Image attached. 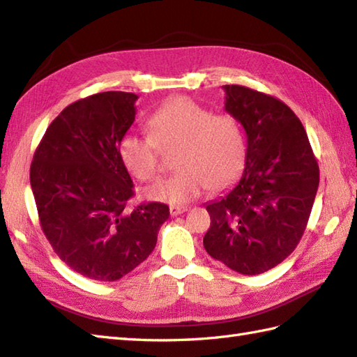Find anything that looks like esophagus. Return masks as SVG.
<instances>
[{"mask_svg":"<svg viewBox=\"0 0 357 357\" xmlns=\"http://www.w3.org/2000/svg\"><path fill=\"white\" fill-rule=\"evenodd\" d=\"M187 211V207H178V206H170V215L172 216H178L181 213Z\"/></svg>","mask_w":357,"mask_h":357,"instance_id":"obj_1","label":"esophagus"}]
</instances>
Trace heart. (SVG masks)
I'll use <instances>...</instances> for the list:
<instances>
[{"mask_svg":"<svg viewBox=\"0 0 357 357\" xmlns=\"http://www.w3.org/2000/svg\"><path fill=\"white\" fill-rule=\"evenodd\" d=\"M147 135L126 133L118 153L136 179L151 181L159 172V149L178 147L172 176L146 190L151 201L185 204L204 188L221 190L238 176L245 161V138L236 118L211 113L188 96L165 101L149 116Z\"/></svg>","mask_w":357,"mask_h":357,"instance_id":"b5f03b06","label":"heart"}]
</instances>
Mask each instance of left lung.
Segmentation results:
<instances>
[{"label":"left lung","mask_w":357,"mask_h":357,"mask_svg":"<svg viewBox=\"0 0 357 357\" xmlns=\"http://www.w3.org/2000/svg\"><path fill=\"white\" fill-rule=\"evenodd\" d=\"M225 112L247 135L245 167L229 192L207 204L204 248L242 275H261L293 253L319 187L304 126L275 96L224 86Z\"/></svg>","instance_id":"obj_1"}]
</instances>
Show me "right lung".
Wrapping results in <instances>:
<instances>
[{
	"label": "right lung",
	"instance_id": "right-lung-1",
	"mask_svg": "<svg viewBox=\"0 0 357 357\" xmlns=\"http://www.w3.org/2000/svg\"><path fill=\"white\" fill-rule=\"evenodd\" d=\"M138 96L102 92L59 113L30 165L41 229L64 264L95 280H118L153 252L169 219L165 204L128 210L130 174L118 153Z\"/></svg>",
	"mask_w": 357,
	"mask_h": 357
}]
</instances>
